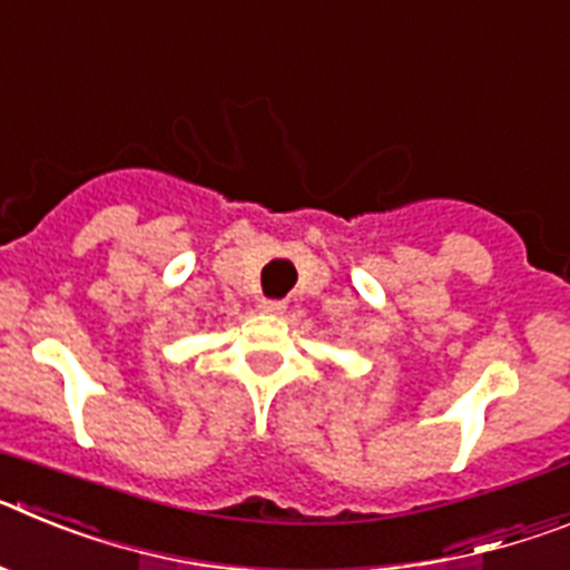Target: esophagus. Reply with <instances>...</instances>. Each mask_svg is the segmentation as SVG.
I'll return each mask as SVG.
<instances>
[{
	"label": "esophagus",
	"mask_w": 570,
	"mask_h": 570,
	"mask_svg": "<svg viewBox=\"0 0 570 570\" xmlns=\"http://www.w3.org/2000/svg\"><path fill=\"white\" fill-rule=\"evenodd\" d=\"M285 308H288V305H285V302H282V299H262V302H259V311H262V314L282 316V314H285Z\"/></svg>",
	"instance_id": "34e87169"
}]
</instances>
